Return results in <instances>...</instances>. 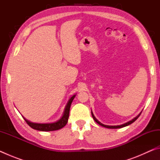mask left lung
<instances>
[{
	"label": "left lung",
	"instance_id": "8db88e82",
	"mask_svg": "<svg viewBox=\"0 0 160 160\" xmlns=\"http://www.w3.org/2000/svg\"><path fill=\"white\" fill-rule=\"evenodd\" d=\"M91 113H92V118H94V120L97 123L99 124L100 126H103V127H105V128H123V127H125V126H128V125H130V124H131V123H133L134 121H136V120H137V118L139 117L140 114H141V112H140V113H139V114L136 116V117L134 118L133 119H132L131 121H128V122H127V123H124V124H122V125H120V126H107V125H104V124H103V123H100L99 121L98 120H97V119L95 118V116H94L92 112Z\"/></svg>",
	"mask_w": 160,
	"mask_h": 160
}]
</instances>
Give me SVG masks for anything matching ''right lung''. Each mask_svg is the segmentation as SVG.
<instances>
[{
	"mask_svg": "<svg viewBox=\"0 0 160 160\" xmlns=\"http://www.w3.org/2000/svg\"><path fill=\"white\" fill-rule=\"evenodd\" d=\"M75 95L72 96L71 98L69 99L68 102L66 107V109H65L63 115L61 118L60 120L54 123H32L29 121L28 120L23 117L25 119L27 123L32 128L37 130V131H56V130H59L66 125L68 123V120L69 117V112H70V105H71V103L72 100L75 98Z\"/></svg>",
	"mask_w": 160,
	"mask_h": 160,
	"instance_id": "1",
	"label": "right lung"
}]
</instances>
